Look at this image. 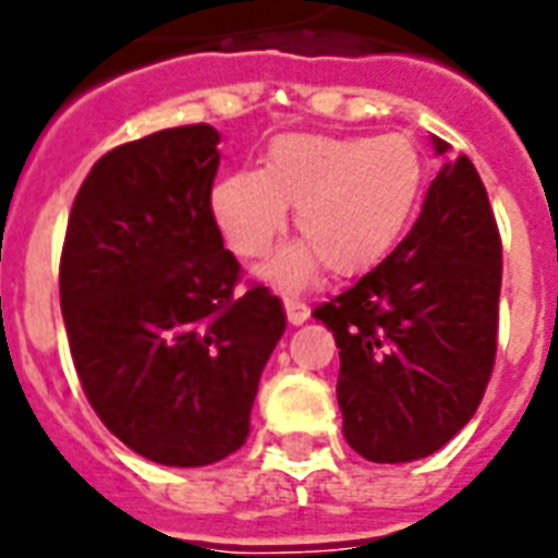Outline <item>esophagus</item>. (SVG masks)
Masks as SVG:
<instances>
[{
	"label": "esophagus",
	"mask_w": 558,
	"mask_h": 558,
	"mask_svg": "<svg viewBox=\"0 0 558 558\" xmlns=\"http://www.w3.org/2000/svg\"><path fill=\"white\" fill-rule=\"evenodd\" d=\"M283 307H287V318L292 325H304L310 316V307L301 298H283Z\"/></svg>",
	"instance_id": "1"
}]
</instances>
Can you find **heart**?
<instances>
[{"label":"heart","instance_id":"obj_1","mask_svg":"<svg viewBox=\"0 0 558 558\" xmlns=\"http://www.w3.org/2000/svg\"><path fill=\"white\" fill-rule=\"evenodd\" d=\"M424 181V157L403 134H283L266 151L263 172H233L213 186L210 210L240 257H263L292 204L304 242L278 254L266 278L298 287L322 260L339 278L380 260L412 222Z\"/></svg>","mask_w":558,"mask_h":558}]
</instances>
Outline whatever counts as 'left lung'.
Returning a JSON list of instances; mask_svg holds the SVG:
<instances>
[{"label": "left lung", "instance_id": "8db88e82", "mask_svg": "<svg viewBox=\"0 0 558 558\" xmlns=\"http://www.w3.org/2000/svg\"><path fill=\"white\" fill-rule=\"evenodd\" d=\"M445 155L448 143L436 140ZM504 248L477 169L441 166L398 248L313 318L339 348L345 441L368 462H412L477 412L497 354Z\"/></svg>", "mask_w": 558, "mask_h": 558}]
</instances>
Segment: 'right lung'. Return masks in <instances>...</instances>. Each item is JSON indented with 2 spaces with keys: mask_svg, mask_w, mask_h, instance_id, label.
Wrapping results in <instances>:
<instances>
[{
  "mask_svg": "<svg viewBox=\"0 0 558 558\" xmlns=\"http://www.w3.org/2000/svg\"><path fill=\"white\" fill-rule=\"evenodd\" d=\"M216 128H166L96 160L70 210L61 313L81 389L119 441L175 468L248 439L260 374L287 327L269 287L236 292L210 193Z\"/></svg>",
  "mask_w": 558,
  "mask_h": 558,
  "instance_id": "right-lung-1",
  "label": "right lung"
}]
</instances>
